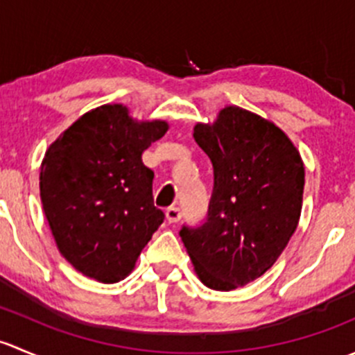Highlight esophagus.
I'll return each mask as SVG.
<instances>
[{"label": "esophagus", "mask_w": 355, "mask_h": 355, "mask_svg": "<svg viewBox=\"0 0 355 355\" xmlns=\"http://www.w3.org/2000/svg\"><path fill=\"white\" fill-rule=\"evenodd\" d=\"M180 218H182L180 207H175V206L168 207V209H166L168 223H178V221H180Z\"/></svg>", "instance_id": "1"}]
</instances>
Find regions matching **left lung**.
Returning <instances> with one entry per match:
<instances>
[{"mask_svg": "<svg viewBox=\"0 0 355 355\" xmlns=\"http://www.w3.org/2000/svg\"><path fill=\"white\" fill-rule=\"evenodd\" d=\"M194 139L213 163L214 189L206 223L180 237L199 280L230 292L263 277L287 247L302 211L304 163L280 127L239 106L196 125Z\"/></svg>", "mask_w": 355, "mask_h": 355, "instance_id": "left-lung-1", "label": "left lung"}]
</instances>
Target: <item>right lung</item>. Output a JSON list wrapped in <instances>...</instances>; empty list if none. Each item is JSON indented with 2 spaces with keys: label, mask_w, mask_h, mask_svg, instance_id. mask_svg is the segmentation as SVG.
Instances as JSON below:
<instances>
[{
  "label": "right lung",
  "mask_w": 355,
  "mask_h": 355,
  "mask_svg": "<svg viewBox=\"0 0 355 355\" xmlns=\"http://www.w3.org/2000/svg\"><path fill=\"white\" fill-rule=\"evenodd\" d=\"M168 127L164 120H135L123 105H103L77 118L46 151L42 209L62 256L85 277L123 280L163 223L153 199L155 171L142 153Z\"/></svg>",
  "instance_id": "add662e5"
}]
</instances>
